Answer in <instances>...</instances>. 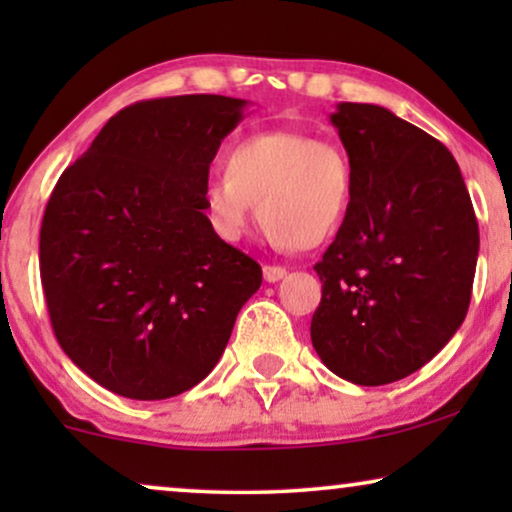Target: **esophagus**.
Segmentation results:
<instances>
[{"label":"esophagus","mask_w":512,"mask_h":512,"mask_svg":"<svg viewBox=\"0 0 512 512\" xmlns=\"http://www.w3.org/2000/svg\"><path fill=\"white\" fill-rule=\"evenodd\" d=\"M263 277L265 282L275 284L286 277V268H282V265H263Z\"/></svg>","instance_id":"esophagus-1"}]
</instances>
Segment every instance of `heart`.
<instances>
[{
    "mask_svg": "<svg viewBox=\"0 0 512 512\" xmlns=\"http://www.w3.org/2000/svg\"><path fill=\"white\" fill-rule=\"evenodd\" d=\"M223 172L202 188V212L223 242H240L258 216L279 249H312L331 240L354 200L347 153L300 130L242 137L223 158Z\"/></svg>",
    "mask_w": 512,
    "mask_h": 512,
    "instance_id": "obj_1",
    "label": "heart"
}]
</instances>
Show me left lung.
Masks as SVG:
<instances>
[{
  "label": "left lung",
  "instance_id": "1",
  "mask_svg": "<svg viewBox=\"0 0 512 512\" xmlns=\"http://www.w3.org/2000/svg\"><path fill=\"white\" fill-rule=\"evenodd\" d=\"M354 170V200L314 265L321 303L310 335L342 380L380 387L429 363L464 324L478 221L457 160L377 104L331 114Z\"/></svg>",
  "mask_w": 512,
  "mask_h": 512
}]
</instances>
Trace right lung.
<instances>
[{
  "label": "right lung",
  "mask_w": 512,
  "mask_h": 512,
  "mask_svg": "<svg viewBox=\"0 0 512 512\" xmlns=\"http://www.w3.org/2000/svg\"><path fill=\"white\" fill-rule=\"evenodd\" d=\"M247 104L179 95L125 107L53 188L39 265L55 338L118 396L163 401L205 380L263 282L202 212L209 165Z\"/></svg>",
  "instance_id": "obj_1"
}]
</instances>
